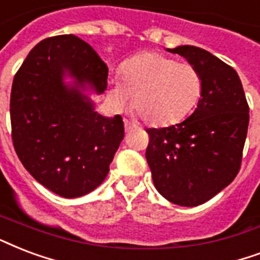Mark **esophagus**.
I'll list each match as a JSON object with an SVG mask.
<instances>
[{"label":"esophagus","instance_id":"esophagus-1","mask_svg":"<svg viewBox=\"0 0 260 260\" xmlns=\"http://www.w3.org/2000/svg\"><path fill=\"white\" fill-rule=\"evenodd\" d=\"M124 126H125L126 132H129V131H132L136 128V125H135L134 122H131L129 120H126V118H124Z\"/></svg>","mask_w":260,"mask_h":260}]
</instances>
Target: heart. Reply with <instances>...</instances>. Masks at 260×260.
<instances>
[{
  "mask_svg": "<svg viewBox=\"0 0 260 260\" xmlns=\"http://www.w3.org/2000/svg\"><path fill=\"white\" fill-rule=\"evenodd\" d=\"M203 91L199 69L159 53H142L126 59L110 92L117 105L134 94L136 112L148 124L168 125L181 120L198 104Z\"/></svg>",
  "mask_w": 260,
  "mask_h": 260,
  "instance_id": "b5f03b06",
  "label": "heart"
}]
</instances>
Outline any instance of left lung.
<instances>
[{
  "mask_svg": "<svg viewBox=\"0 0 260 260\" xmlns=\"http://www.w3.org/2000/svg\"><path fill=\"white\" fill-rule=\"evenodd\" d=\"M169 51L199 69L203 91L195 112L183 122L146 129V159L158 192L174 205L193 207L210 201L239 173L249 108L231 65L201 47Z\"/></svg>",
  "mask_w": 260,
  "mask_h": 260,
  "instance_id": "left-lung-1",
  "label": "left lung"
}]
</instances>
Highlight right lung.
<instances>
[{
    "label": "right lung",
    "mask_w": 260,
    "mask_h": 260,
    "mask_svg": "<svg viewBox=\"0 0 260 260\" xmlns=\"http://www.w3.org/2000/svg\"><path fill=\"white\" fill-rule=\"evenodd\" d=\"M68 71L77 86L88 82L101 94L108 65L75 35L43 39L16 72L11 92L12 142L27 172L62 198L94 191L109 173L124 138L122 117L99 116L77 87L68 88Z\"/></svg>",
    "instance_id": "right-lung-1"
}]
</instances>
